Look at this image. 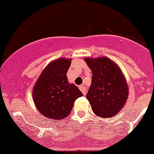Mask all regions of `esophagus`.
I'll list each match as a JSON object with an SVG mask.
<instances>
[{
    "label": "esophagus",
    "mask_w": 154,
    "mask_h": 154,
    "mask_svg": "<svg viewBox=\"0 0 154 154\" xmlns=\"http://www.w3.org/2000/svg\"><path fill=\"white\" fill-rule=\"evenodd\" d=\"M79 89L81 90V91L82 92V94H84V95H86V88L85 87V86H79Z\"/></svg>",
    "instance_id": "esophagus-1"
}]
</instances>
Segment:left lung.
I'll return each mask as SVG.
<instances>
[{
	"mask_svg": "<svg viewBox=\"0 0 154 154\" xmlns=\"http://www.w3.org/2000/svg\"><path fill=\"white\" fill-rule=\"evenodd\" d=\"M85 61L92 71L91 86L86 99L93 112L101 118L114 117L128 96V86L118 65L106 57Z\"/></svg>",
	"mask_w": 154,
	"mask_h": 154,
	"instance_id": "1",
	"label": "left lung"
}]
</instances>
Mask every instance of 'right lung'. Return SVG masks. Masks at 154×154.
<instances>
[{
	"label": "right lung",
	"instance_id": "obj_1",
	"mask_svg": "<svg viewBox=\"0 0 154 154\" xmlns=\"http://www.w3.org/2000/svg\"><path fill=\"white\" fill-rule=\"evenodd\" d=\"M71 60L59 59L43 70L34 86L33 101L40 112L50 119L67 118L77 98L82 93L73 84H69L67 72Z\"/></svg>",
	"mask_w": 154,
	"mask_h": 154
}]
</instances>
